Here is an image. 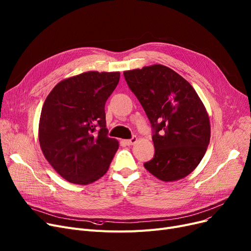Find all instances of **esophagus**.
<instances>
[{
    "mask_svg": "<svg viewBox=\"0 0 251 251\" xmlns=\"http://www.w3.org/2000/svg\"><path fill=\"white\" fill-rule=\"evenodd\" d=\"M136 141H137V137L133 136L132 138H130V139H126V140H124V143H125L127 146H132V145L136 144Z\"/></svg>",
    "mask_w": 251,
    "mask_h": 251,
    "instance_id": "1",
    "label": "esophagus"
}]
</instances>
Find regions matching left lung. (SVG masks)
Wrapping results in <instances>:
<instances>
[{
	"instance_id": "1",
	"label": "left lung",
	"mask_w": 251,
	"mask_h": 251,
	"mask_svg": "<svg viewBox=\"0 0 251 251\" xmlns=\"http://www.w3.org/2000/svg\"><path fill=\"white\" fill-rule=\"evenodd\" d=\"M125 80L155 130V155L145 168L162 181L188 176L210 141V121L193 86L162 64L124 72Z\"/></svg>"
}]
</instances>
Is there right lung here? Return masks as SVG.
<instances>
[{
	"label": "right lung",
	"mask_w": 251,
	"mask_h": 251,
	"mask_svg": "<svg viewBox=\"0 0 251 251\" xmlns=\"http://www.w3.org/2000/svg\"><path fill=\"white\" fill-rule=\"evenodd\" d=\"M119 80V72L82 73L57 83L45 100L39 143L65 180L89 184L108 170L119 141L107 137L104 104Z\"/></svg>",
	"instance_id": "obj_1"
}]
</instances>
